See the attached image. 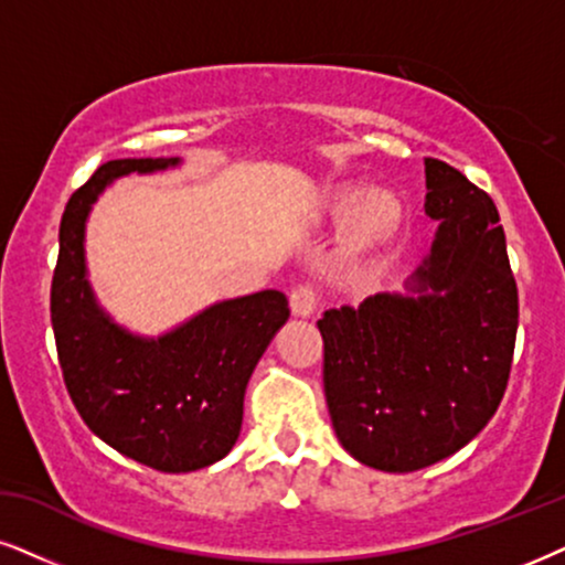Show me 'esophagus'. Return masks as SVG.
<instances>
[{
  "instance_id": "34e87169",
  "label": "esophagus",
  "mask_w": 565,
  "mask_h": 565,
  "mask_svg": "<svg viewBox=\"0 0 565 565\" xmlns=\"http://www.w3.org/2000/svg\"><path fill=\"white\" fill-rule=\"evenodd\" d=\"M289 305H291V312H295L297 318H310L318 307L316 289L307 287V284H302V287H295L289 295Z\"/></svg>"
}]
</instances>
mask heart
<instances>
[{
    "label": "heart",
    "mask_w": 565,
    "mask_h": 565,
    "mask_svg": "<svg viewBox=\"0 0 565 565\" xmlns=\"http://www.w3.org/2000/svg\"><path fill=\"white\" fill-rule=\"evenodd\" d=\"M335 216H349L347 247L352 253H370L394 234L402 218V205L391 192L373 190L362 198H341L335 203Z\"/></svg>",
    "instance_id": "heart-1"
}]
</instances>
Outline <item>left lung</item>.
<instances>
[{
  "instance_id": "obj_1",
  "label": "left lung",
  "mask_w": 565,
  "mask_h": 565,
  "mask_svg": "<svg viewBox=\"0 0 565 565\" xmlns=\"http://www.w3.org/2000/svg\"><path fill=\"white\" fill-rule=\"evenodd\" d=\"M425 188L438 230L404 291L318 320L335 438L360 463L396 475L480 435L509 383L519 326L495 203L438 159H425Z\"/></svg>"
}]
</instances>
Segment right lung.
I'll use <instances>...</instances> for the list:
<instances>
[{
  "label": "right lung",
  "instance_id": "add662e5",
  "mask_svg": "<svg viewBox=\"0 0 565 565\" xmlns=\"http://www.w3.org/2000/svg\"><path fill=\"white\" fill-rule=\"evenodd\" d=\"M180 167V159H117L70 198L60 224L52 326L70 398L106 446L159 472L211 467L242 430L245 391L278 328L284 291L221 299L159 335L119 326L98 302L85 263V224L114 180Z\"/></svg>",
  "mask_w": 565,
  "mask_h": 565
}]
</instances>
